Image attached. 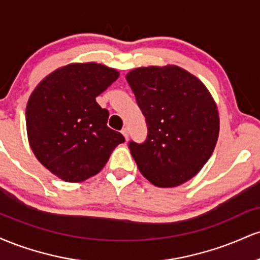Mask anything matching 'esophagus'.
Segmentation results:
<instances>
[{
    "instance_id": "34e87169",
    "label": "esophagus",
    "mask_w": 260,
    "mask_h": 260,
    "mask_svg": "<svg viewBox=\"0 0 260 260\" xmlns=\"http://www.w3.org/2000/svg\"><path fill=\"white\" fill-rule=\"evenodd\" d=\"M121 133L123 134V137H124V139H128V136H129V131H128V128H123V129L121 131Z\"/></svg>"
}]
</instances>
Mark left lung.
<instances>
[{
    "label": "left lung",
    "instance_id": "left-lung-1",
    "mask_svg": "<svg viewBox=\"0 0 260 260\" xmlns=\"http://www.w3.org/2000/svg\"><path fill=\"white\" fill-rule=\"evenodd\" d=\"M126 79L148 124L147 140L129 143L140 174L161 188L194 177L219 137V111L210 91L175 64L134 68Z\"/></svg>",
    "mask_w": 260,
    "mask_h": 260
}]
</instances>
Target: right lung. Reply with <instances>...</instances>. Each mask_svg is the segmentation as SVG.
<instances>
[{
	"instance_id": "right-lung-1",
	"label": "right lung",
	"mask_w": 260,
	"mask_h": 260,
	"mask_svg": "<svg viewBox=\"0 0 260 260\" xmlns=\"http://www.w3.org/2000/svg\"><path fill=\"white\" fill-rule=\"evenodd\" d=\"M118 76L96 62L70 63L45 77L29 96V145L41 165L61 180L83 182L99 174L124 142L107 127L109 111L96 103Z\"/></svg>"
}]
</instances>
